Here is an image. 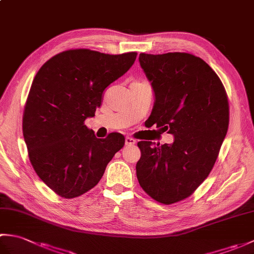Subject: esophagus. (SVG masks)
Returning a JSON list of instances; mask_svg holds the SVG:
<instances>
[{
	"label": "esophagus",
	"mask_w": 254,
	"mask_h": 254,
	"mask_svg": "<svg viewBox=\"0 0 254 254\" xmlns=\"http://www.w3.org/2000/svg\"><path fill=\"white\" fill-rule=\"evenodd\" d=\"M135 143H136V141L134 138L128 137V136L126 137V145H127V146H131V145H134Z\"/></svg>",
	"instance_id": "obj_1"
}]
</instances>
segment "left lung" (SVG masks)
<instances>
[{
    "label": "left lung",
    "mask_w": 254,
    "mask_h": 254,
    "mask_svg": "<svg viewBox=\"0 0 254 254\" xmlns=\"http://www.w3.org/2000/svg\"><path fill=\"white\" fill-rule=\"evenodd\" d=\"M138 60L155 94L149 118L175 141L137 143V180L155 201L174 204L190 196L213 169L228 131L227 94L212 67L190 53H141Z\"/></svg>",
    "instance_id": "left-lung-1"
}]
</instances>
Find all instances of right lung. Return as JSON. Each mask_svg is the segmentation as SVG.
Segmentation results:
<instances>
[{
  "label": "right lung",
  "mask_w": 254,
  "mask_h": 254,
  "mask_svg": "<svg viewBox=\"0 0 254 254\" xmlns=\"http://www.w3.org/2000/svg\"><path fill=\"white\" fill-rule=\"evenodd\" d=\"M137 53L63 51L48 60L32 80L23 134L38 177L64 198L93 189L124 145L120 133L97 138L85 126L101 105L104 90L135 61Z\"/></svg>",
  "instance_id": "obj_1"
}]
</instances>
